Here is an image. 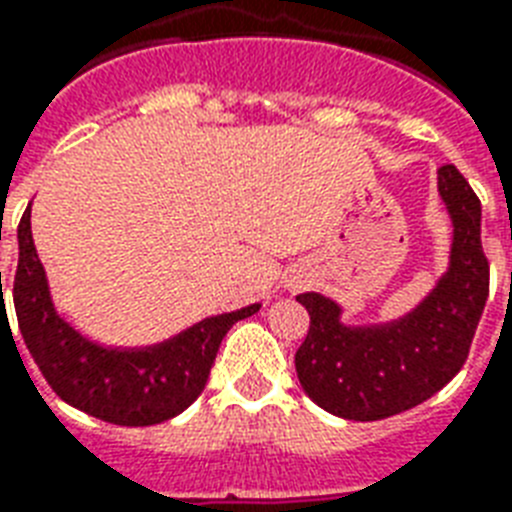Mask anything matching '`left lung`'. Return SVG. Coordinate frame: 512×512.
I'll list each match as a JSON object with an SVG mask.
<instances>
[{
    "mask_svg": "<svg viewBox=\"0 0 512 512\" xmlns=\"http://www.w3.org/2000/svg\"><path fill=\"white\" fill-rule=\"evenodd\" d=\"M436 189L452 220L450 263L426 297L384 323H344L342 305L305 292L310 331L294 355L297 378L318 407L347 421H381L421 405L463 368L489 297L481 202L455 165Z\"/></svg>",
    "mask_w": 512,
    "mask_h": 512,
    "instance_id": "obj_1",
    "label": "left lung"
}]
</instances>
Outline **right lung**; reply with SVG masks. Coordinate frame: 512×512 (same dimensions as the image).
<instances>
[{
  "label": "right lung",
  "instance_id": "1",
  "mask_svg": "<svg viewBox=\"0 0 512 512\" xmlns=\"http://www.w3.org/2000/svg\"><path fill=\"white\" fill-rule=\"evenodd\" d=\"M15 313L28 352L60 400L115 426H155L184 413L207 384L228 328L260 305L220 313L149 347H107L57 313L31 236V210L18 226Z\"/></svg>",
  "mask_w": 512,
  "mask_h": 512
}]
</instances>
